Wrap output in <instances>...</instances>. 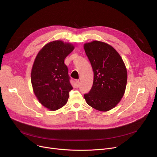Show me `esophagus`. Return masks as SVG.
<instances>
[{"instance_id":"obj_1","label":"esophagus","mask_w":157,"mask_h":157,"mask_svg":"<svg viewBox=\"0 0 157 157\" xmlns=\"http://www.w3.org/2000/svg\"><path fill=\"white\" fill-rule=\"evenodd\" d=\"M75 84H76V86L77 88H78V87H79V85H80L79 80H76V81H75Z\"/></svg>"}]
</instances>
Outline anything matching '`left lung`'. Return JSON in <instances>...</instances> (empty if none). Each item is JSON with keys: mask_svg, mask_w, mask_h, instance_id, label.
<instances>
[{"mask_svg": "<svg viewBox=\"0 0 157 157\" xmlns=\"http://www.w3.org/2000/svg\"><path fill=\"white\" fill-rule=\"evenodd\" d=\"M85 53L94 71L91 90L84 95L86 103L94 109L108 111L124 95L127 72L119 53L108 44L94 40L84 44Z\"/></svg>", "mask_w": 157, "mask_h": 157, "instance_id": "8db88e82", "label": "left lung"}]
</instances>
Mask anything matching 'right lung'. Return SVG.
I'll list each match as a JSON object with an SVG mask.
<instances>
[{
    "instance_id": "add662e5",
    "label": "right lung",
    "mask_w": 157,
    "mask_h": 157,
    "mask_svg": "<svg viewBox=\"0 0 157 157\" xmlns=\"http://www.w3.org/2000/svg\"><path fill=\"white\" fill-rule=\"evenodd\" d=\"M74 48L70 43L54 40L40 49L33 64V90L40 103L51 111L67 103L69 92L73 89L64 60Z\"/></svg>"
}]
</instances>
